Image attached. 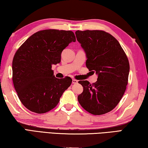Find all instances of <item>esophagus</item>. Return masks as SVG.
<instances>
[{"label":"esophagus","instance_id":"1","mask_svg":"<svg viewBox=\"0 0 148 148\" xmlns=\"http://www.w3.org/2000/svg\"><path fill=\"white\" fill-rule=\"evenodd\" d=\"M77 79H72V84H77Z\"/></svg>","mask_w":148,"mask_h":148}]
</instances>
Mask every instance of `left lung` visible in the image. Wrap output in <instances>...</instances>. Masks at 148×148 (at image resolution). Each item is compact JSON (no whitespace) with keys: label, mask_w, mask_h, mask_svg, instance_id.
<instances>
[{"label":"left lung","mask_w":148,"mask_h":148,"mask_svg":"<svg viewBox=\"0 0 148 148\" xmlns=\"http://www.w3.org/2000/svg\"><path fill=\"white\" fill-rule=\"evenodd\" d=\"M77 41L86 53V66L98 74L92 84L80 80L84 87L77 100L83 108L93 115L112 111L121 101L128 84L129 62L126 53L112 36L104 31H76Z\"/></svg>","instance_id":"8db88e82"}]
</instances>
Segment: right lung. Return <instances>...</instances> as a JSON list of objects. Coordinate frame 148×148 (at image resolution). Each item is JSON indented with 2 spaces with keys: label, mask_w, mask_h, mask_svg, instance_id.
Masks as SVG:
<instances>
[{
  "label": "right lung",
  "mask_w": 148,
  "mask_h": 148,
  "mask_svg": "<svg viewBox=\"0 0 148 148\" xmlns=\"http://www.w3.org/2000/svg\"><path fill=\"white\" fill-rule=\"evenodd\" d=\"M72 42L71 31L46 29L36 32L20 46L12 62V80L20 101L30 111L44 114L53 109L72 83L70 77H55L52 65Z\"/></svg>",
  "instance_id": "1"
}]
</instances>
